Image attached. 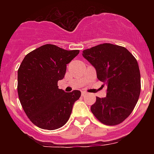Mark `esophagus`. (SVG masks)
<instances>
[{"label": "esophagus", "instance_id": "obj_1", "mask_svg": "<svg viewBox=\"0 0 154 154\" xmlns=\"http://www.w3.org/2000/svg\"><path fill=\"white\" fill-rule=\"evenodd\" d=\"M86 94L87 93L85 92H82V96H85Z\"/></svg>", "mask_w": 154, "mask_h": 154}]
</instances>
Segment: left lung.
<instances>
[{
	"instance_id": "8db88e82",
	"label": "left lung",
	"mask_w": 154,
	"mask_h": 154,
	"mask_svg": "<svg viewBox=\"0 0 154 154\" xmlns=\"http://www.w3.org/2000/svg\"><path fill=\"white\" fill-rule=\"evenodd\" d=\"M82 56L96 69L98 79L107 85L106 97H96L91 111L103 124H119L133 112L140 94L137 59L126 48L109 43L84 50Z\"/></svg>"
}]
</instances>
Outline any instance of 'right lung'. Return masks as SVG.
<instances>
[{
    "label": "right lung",
    "mask_w": 154,
    "mask_h": 154,
    "mask_svg": "<svg viewBox=\"0 0 154 154\" xmlns=\"http://www.w3.org/2000/svg\"><path fill=\"white\" fill-rule=\"evenodd\" d=\"M79 53V50L68 51L47 44L23 59L17 71V93L24 112L38 127L56 130L69 120L81 92H64L58 89V81L64 78L66 65Z\"/></svg>",
    "instance_id": "obj_1"
}]
</instances>
